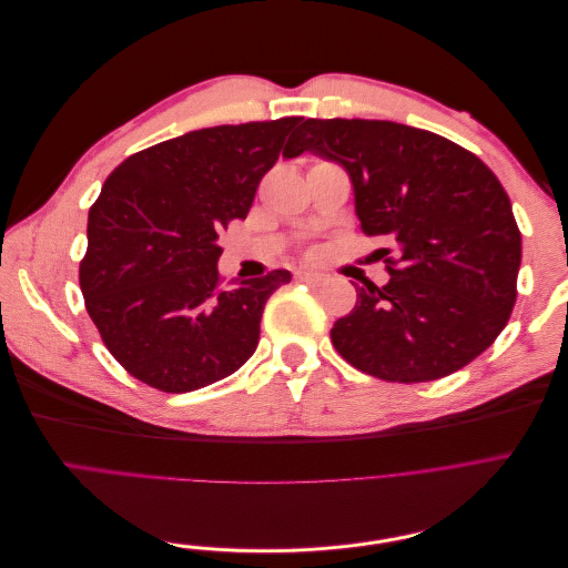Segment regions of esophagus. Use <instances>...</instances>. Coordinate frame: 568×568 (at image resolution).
Here are the masks:
<instances>
[{"mask_svg":"<svg viewBox=\"0 0 568 568\" xmlns=\"http://www.w3.org/2000/svg\"><path fill=\"white\" fill-rule=\"evenodd\" d=\"M298 282H307V284H322L326 280V274L322 272H313V270H298L296 272Z\"/></svg>","mask_w":568,"mask_h":568,"instance_id":"esophagus-1","label":"esophagus"}]
</instances>
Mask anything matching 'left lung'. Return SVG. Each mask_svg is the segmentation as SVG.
<instances>
[{
  "label": "left lung",
  "instance_id": "obj_1",
  "mask_svg": "<svg viewBox=\"0 0 568 568\" xmlns=\"http://www.w3.org/2000/svg\"><path fill=\"white\" fill-rule=\"evenodd\" d=\"M294 146L346 168L363 232L393 244L382 248L388 284L357 286L334 324L341 357L376 379L422 384L484 353L514 311L521 265V232L493 170L390 120L307 118Z\"/></svg>",
  "mask_w": 568,
  "mask_h": 568
}]
</instances>
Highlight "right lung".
Listing matches in <instances>:
<instances>
[{"label": "right lung", "instance_id": "1", "mask_svg": "<svg viewBox=\"0 0 568 568\" xmlns=\"http://www.w3.org/2000/svg\"><path fill=\"white\" fill-rule=\"evenodd\" d=\"M298 115L217 125L132 153L90 209L80 261L84 307L134 379L186 393L253 355L267 298L288 270L222 284L217 236L246 220L280 153L294 159Z\"/></svg>", "mask_w": 568, "mask_h": 568}]
</instances>
